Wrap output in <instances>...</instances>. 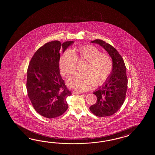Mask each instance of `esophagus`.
<instances>
[{"label":"esophagus","mask_w":155,"mask_h":155,"mask_svg":"<svg viewBox=\"0 0 155 155\" xmlns=\"http://www.w3.org/2000/svg\"><path fill=\"white\" fill-rule=\"evenodd\" d=\"M73 94H76V95H80V94H81V92H78V91H72Z\"/></svg>","instance_id":"34e87169"}]
</instances>
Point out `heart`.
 Here are the masks:
<instances>
[{
  "label": "heart",
  "mask_w": 155,
  "mask_h": 155,
  "mask_svg": "<svg viewBox=\"0 0 155 155\" xmlns=\"http://www.w3.org/2000/svg\"><path fill=\"white\" fill-rule=\"evenodd\" d=\"M79 63H85L81 69L82 73L71 76L67 84L70 88L80 91L90 89L94 84L95 86L104 84L111 75L114 67L112 58L108 54L101 53L96 46L86 44L63 52L59 60L61 75L67 77L73 74Z\"/></svg>",
  "instance_id": "b5f03b06"
}]
</instances>
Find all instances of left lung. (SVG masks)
Segmentation results:
<instances>
[{"label":"left lung","instance_id":"1","mask_svg":"<svg viewBox=\"0 0 155 155\" xmlns=\"http://www.w3.org/2000/svg\"><path fill=\"white\" fill-rule=\"evenodd\" d=\"M91 43L99 44L107 51L112 58L114 67L109 79L94 92L97 101L90 107V110L97 116H110L117 112L125 101L128 82L125 64L117 50L109 43L100 39Z\"/></svg>","mask_w":155,"mask_h":155}]
</instances>
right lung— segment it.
<instances>
[{"label": "right lung", "instance_id": "1", "mask_svg": "<svg viewBox=\"0 0 155 155\" xmlns=\"http://www.w3.org/2000/svg\"><path fill=\"white\" fill-rule=\"evenodd\" d=\"M73 41L54 40L36 50L27 70L26 89L34 109L48 119L59 117L68 107L66 97L71 92L60 75V50L65 51Z\"/></svg>", "mask_w": 155, "mask_h": 155}]
</instances>
